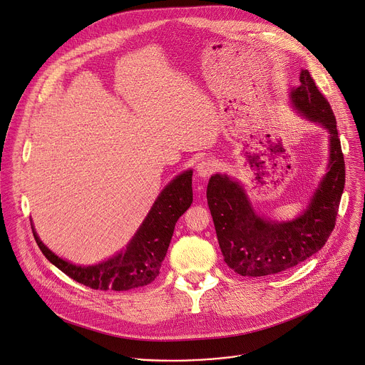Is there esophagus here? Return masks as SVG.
<instances>
[{"label":"esophagus","instance_id":"esophagus-1","mask_svg":"<svg viewBox=\"0 0 365 365\" xmlns=\"http://www.w3.org/2000/svg\"><path fill=\"white\" fill-rule=\"evenodd\" d=\"M214 171H215V164H214V161H211V160H201V161L197 164V173H198V175L202 177V178L210 177Z\"/></svg>","mask_w":365,"mask_h":365}]
</instances>
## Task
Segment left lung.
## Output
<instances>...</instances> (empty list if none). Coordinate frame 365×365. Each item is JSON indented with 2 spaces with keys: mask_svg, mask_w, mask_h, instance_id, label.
I'll return each instance as SVG.
<instances>
[{
  "mask_svg": "<svg viewBox=\"0 0 365 365\" xmlns=\"http://www.w3.org/2000/svg\"><path fill=\"white\" fill-rule=\"evenodd\" d=\"M292 91V102L309 120L329 132L328 173L309 207L294 222L276 223L260 218L243 188L227 175L215 174L207 187V202L225 262L242 276H267L292 269L319 252L331 236L345 185V163L336 119L329 102L308 70Z\"/></svg>",
  "mask_w": 365,
  "mask_h": 365,
  "instance_id": "obj_1",
  "label": "left lung"
}]
</instances>
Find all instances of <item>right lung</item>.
<instances>
[{
  "label": "right lung",
  "instance_id": "right-lung-1",
  "mask_svg": "<svg viewBox=\"0 0 365 365\" xmlns=\"http://www.w3.org/2000/svg\"><path fill=\"white\" fill-rule=\"evenodd\" d=\"M192 171L170 182L153 205L148 217L125 252L96 266L71 264L51 253L33 230L41 253L56 267L91 289L129 290L155 280L165 259L175 223L192 202Z\"/></svg>",
  "mask_w": 365,
  "mask_h": 365
}]
</instances>
